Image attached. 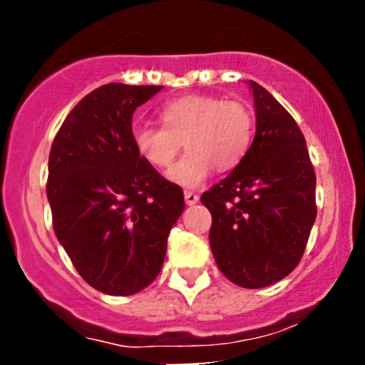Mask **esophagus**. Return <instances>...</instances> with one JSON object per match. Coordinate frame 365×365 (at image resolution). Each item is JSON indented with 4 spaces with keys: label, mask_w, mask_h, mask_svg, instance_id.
I'll list each match as a JSON object with an SVG mask.
<instances>
[{
    "label": "esophagus",
    "mask_w": 365,
    "mask_h": 365,
    "mask_svg": "<svg viewBox=\"0 0 365 365\" xmlns=\"http://www.w3.org/2000/svg\"><path fill=\"white\" fill-rule=\"evenodd\" d=\"M185 202L188 204V206H194V204L199 202V195H197L195 192L185 190Z\"/></svg>",
    "instance_id": "obj_1"
}]
</instances>
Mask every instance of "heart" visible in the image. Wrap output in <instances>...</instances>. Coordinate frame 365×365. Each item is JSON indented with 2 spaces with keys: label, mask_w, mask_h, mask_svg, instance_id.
I'll return each instance as SVG.
<instances>
[{
  "label": "heart",
  "mask_w": 365,
  "mask_h": 365,
  "mask_svg": "<svg viewBox=\"0 0 365 365\" xmlns=\"http://www.w3.org/2000/svg\"><path fill=\"white\" fill-rule=\"evenodd\" d=\"M163 127L140 123L132 128L133 148L154 168H168L182 149L188 150L170 170V178L197 187L217 171L233 170L252 144L254 111L245 101L188 94L159 110Z\"/></svg>",
  "instance_id": "heart-1"
}]
</instances>
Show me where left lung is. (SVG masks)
Masks as SVG:
<instances>
[{"label":"left lung","instance_id":"obj_1","mask_svg":"<svg viewBox=\"0 0 365 365\" xmlns=\"http://www.w3.org/2000/svg\"><path fill=\"white\" fill-rule=\"evenodd\" d=\"M255 137L245 158L200 197L212 216L220 271L244 288L269 287L302 259L316 221V173L302 130L257 82Z\"/></svg>","mask_w":365,"mask_h":365}]
</instances>
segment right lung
Wrapping results in <instances>:
<instances>
[{
	"label": "right lung",
	"instance_id": "obj_1",
	"mask_svg": "<svg viewBox=\"0 0 365 365\" xmlns=\"http://www.w3.org/2000/svg\"><path fill=\"white\" fill-rule=\"evenodd\" d=\"M163 86L106 83L70 111L48 166L53 228L77 273L108 295H133L156 279L183 190L132 142L133 111Z\"/></svg>",
	"mask_w": 365,
	"mask_h": 365
}]
</instances>
